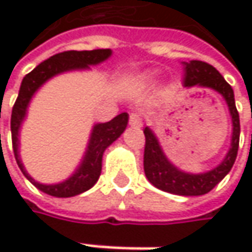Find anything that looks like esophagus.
Wrapping results in <instances>:
<instances>
[{
	"label": "esophagus",
	"instance_id": "1",
	"mask_svg": "<svg viewBox=\"0 0 252 252\" xmlns=\"http://www.w3.org/2000/svg\"><path fill=\"white\" fill-rule=\"evenodd\" d=\"M129 126H135V128H140V126H143L141 115L138 112H131V115H129Z\"/></svg>",
	"mask_w": 252,
	"mask_h": 252
}]
</instances>
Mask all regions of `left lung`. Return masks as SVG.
I'll list each match as a JSON object with an SVG mask.
<instances>
[{
  "label": "left lung",
  "instance_id": "obj_1",
  "mask_svg": "<svg viewBox=\"0 0 252 252\" xmlns=\"http://www.w3.org/2000/svg\"><path fill=\"white\" fill-rule=\"evenodd\" d=\"M184 86L187 89H192V87L209 89L219 93L223 97L232 121V135H230L229 150L226 152L225 158L222 159V162L216 165L213 169L198 174L187 172L169 160L155 131L150 126H146L144 128L146 147H144L143 165H144L146 178L156 188L176 195L194 197V195L207 194L229 174L236 159L241 128H239V114L235 106L233 90L215 67L203 61L185 63Z\"/></svg>",
  "mask_w": 252,
  "mask_h": 252
}]
</instances>
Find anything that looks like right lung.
Segmentation results:
<instances>
[{"instance_id":"obj_1","label":"right lung","mask_w":252,"mask_h":252,"mask_svg":"<svg viewBox=\"0 0 252 252\" xmlns=\"http://www.w3.org/2000/svg\"><path fill=\"white\" fill-rule=\"evenodd\" d=\"M112 57L111 49H93V51H67L57 54L46 61L40 63L34 70H32L23 78L17 100L11 112V137H13V150L17 160V165L23 175L42 192L67 198L74 197L87 189H90L99 179L102 172V158L105 150L121 137L128 126V114L123 112L109 123H96L92 126L87 147L74 172L67 179L57 184H42L36 181L26 171L20 158V131L25 123L29 111V105L37 90L51 78L73 71H89L90 67H96Z\"/></svg>"}]
</instances>
